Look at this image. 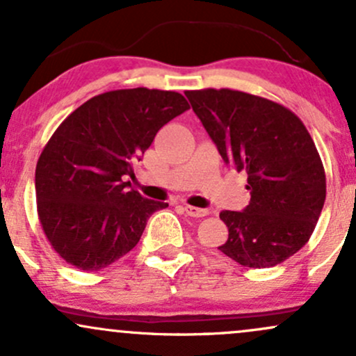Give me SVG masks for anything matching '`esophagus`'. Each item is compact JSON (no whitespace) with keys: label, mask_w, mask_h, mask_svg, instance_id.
<instances>
[{"label":"esophagus","mask_w":356,"mask_h":356,"mask_svg":"<svg viewBox=\"0 0 356 356\" xmlns=\"http://www.w3.org/2000/svg\"><path fill=\"white\" fill-rule=\"evenodd\" d=\"M182 209L187 216H191V218H204V216L209 214V211L207 209H199V207H194V206H184Z\"/></svg>","instance_id":"esophagus-1"}]
</instances>
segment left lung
I'll return each instance as SVG.
<instances>
[{"label": "left lung", "mask_w": 356, "mask_h": 356, "mask_svg": "<svg viewBox=\"0 0 356 356\" xmlns=\"http://www.w3.org/2000/svg\"><path fill=\"white\" fill-rule=\"evenodd\" d=\"M220 157L248 174L251 201L222 211L219 251L241 266L271 268L312 238L326 197L323 162L303 122L276 102L231 88L187 90Z\"/></svg>", "instance_id": "1"}]
</instances>
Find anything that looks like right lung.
Wrapping results in <instances>:
<instances>
[{
	"label": "right lung",
	"mask_w": 356,
	"mask_h": 356,
	"mask_svg": "<svg viewBox=\"0 0 356 356\" xmlns=\"http://www.w3.org/2000/svg\"><path fill=\"white\" fill-rule=\"evenodd\" d=\"M189 104L169 90L100 93L61 122L38 159L36 209L51 248L81 271H99L136 248L147 219L167 202L124 182L159 130Z\"/></svg>",
	"instance_id": "right-lung-1"
}]
</instances>
